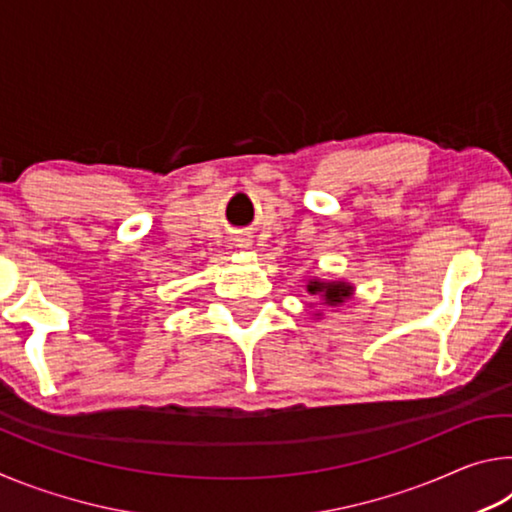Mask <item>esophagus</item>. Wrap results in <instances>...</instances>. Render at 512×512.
<instances>
[{
  "instance_id": "obj_1",
  "label": "esophagus",
  "mask_w": 512,
  "mask_h": 512,
  "mask_svg": "<svg viewBox=\"0 0 512 512\" xmlns=\"http://www.w3.org/2000/svg\"><path fill=\"white\" fill-rule=\"evenodd\" d=\"M237 241H241L239 246H250V239H246V237L244 239H237Z\"/></svg>"
}]
</instances>
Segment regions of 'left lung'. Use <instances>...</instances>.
Wrapping results in <instances>:
<instances>
[{
  "label": "left lung",
  "mask_w": 512,
  "mask_h": 512,
  "mask_svg": "<svg viewBox=\"0 0 512 512\" xmlns=\"http://www.w3.org/2000/svg\"><path fill=\"white\" fill-rule=\"evenodd\" d=\"M309 293H320L325 298L327 305H341V302L350 296V287L348 284H323V282H311L309 284Z\"/></svg>",
  "instance_id": "left-lung-1"
}]
</instances>
